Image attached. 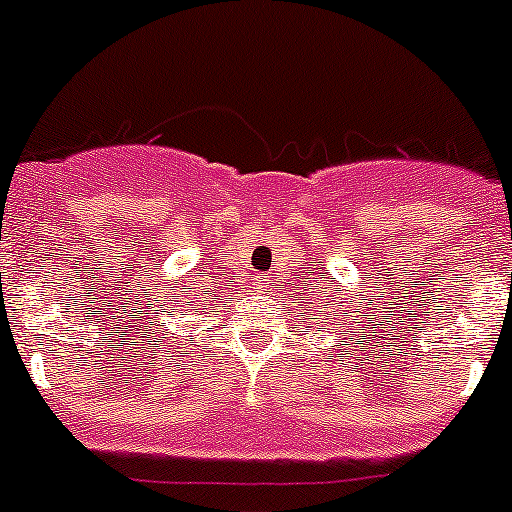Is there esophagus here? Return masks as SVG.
Returning <instances> with one entry per match:
<instances>
[{
    "instance_id": "esophagus-1",
    "label": "esophagus",
    "mask_w": 512,
    "mask_h": 512,
    "mask_svg": "<svg viewBox=\"0 0 512 512\" xmlns=\"http://www.w3.org/2000/svg\"><path fill=\"white\" fill-rule=\"evenodd\" d=\"M265 285H267V282L262 280V277H257V287H255V290H262V287H265Z\"/></svg>"
}]
</instances>
